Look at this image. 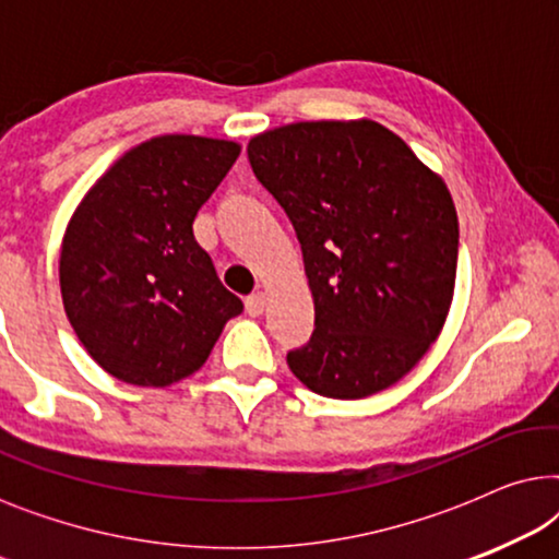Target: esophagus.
<instances>
[{
    "instance_id": "esophagus-1",
    "label": "esophagus",
    "mask_w": 559,
    "mask_h": 559,
    "mask_svg": "<svg viewBox=\"0 0 559 559\" xmlns=\"http://www.w3.org/2000/svg\"><path fill=\"white\" fill-rule=\"evenodd\" d=\"M264 305H266V295L264 293H254L247 297V312L251 318H259L264 312Z\"/></svg>"
}]
</instances>
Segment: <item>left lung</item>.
<instances>
[{
  "mask_svg": "<svg viewBox=\"0 0 559 559\" xmlns=\"http://www.w3.org/2000/svg\"><path fill=\"white\" fill-rule=\"evenodd\" d=\"M302 247L316 331L289 350L297 379L364 400L415 369L455 289L457 213L440 175L379 121H297L247 147Z\"/></svg>",
  "mask_w": 559,
  "mask_h": 559,
  "instance_id": "obj_1",
  "label": "left lung"
}]
</instances>
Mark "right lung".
I'll list each match as a JSON object with an SVG mask.
<instances>
[{
  "instance_id": "1",
  "label": "right lung",
  "mask_w": 559,
  "mask_h": 559,
  "mask_svg": "<svg viewBox=\"0 0 559 559\" xmlns=\"http://www.w3.org/2000/svg\"><path fill=\"white\" fill-rule=\"evenodd\" d=\"M239 152L236 142L211 136H152L124 152L68 221L63 308L111 377L134 386L190 377L243 310L193 236L198 209Z\"/></svg>"
}]
</instances>
